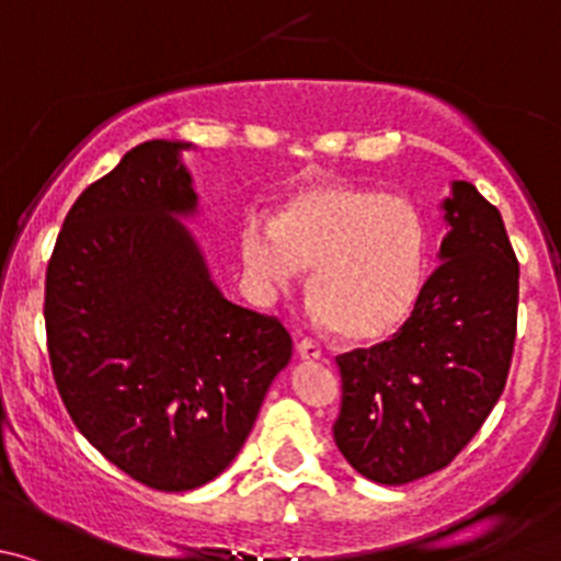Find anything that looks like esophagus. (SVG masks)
<instances>
[{"label":"esophagus","mask_w":561,"mask_h":561,"mask_svg":"<svg viewBox=\"0 0 561 561\" xmlns=\"http://www.w3.org/2000/svg\"><path fill=\"white\" fill-rule=\"evenodd\" d=\"M297 354H299V359L316 362V359H321V345L316 343V340H299Z\"/></svg>","instance_id":"1"}]
</instances>
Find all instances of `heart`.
<instances>
[{
    "instance_id": "heart-1",
    "label": "heart",
    "mask_w": 561,
    "mask_h": 561,
    "mask_svg": "<svg viewBox=\"0 0 561 561\" xmlns=\"http://www.w3.org/2000/svg\"><path fill=\"white\" fill-rule=\"evenodd\" d=\"M251 278L288 288L299 270H316V313L340 337L373 343L413 316L426 286V224L402 196L351 183H313L275 213L273 229L242 232Z\"/></svg>"
}]
</instances>
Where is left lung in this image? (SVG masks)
I'll use <instances>...</instances> for the list:
<instances>
[{
    "label": "left lung",
    "mask_w": 561,
    "mask_h": 561,
    "mask_svg": "<svg viewBox=\"0 0 561 561\" xmlns=\"http://www.w3.org/2000/svg\"><path fill=\"white\" fill-rule=\"evenodd\" d=\"M451 232L413 316L383 343L337 356L334 443L356 472L400 486L451 465L505 389L518 259L492 202L467 181L443 202Z\"/></svg>",
    "instance_id": "1"
}]
</instances>
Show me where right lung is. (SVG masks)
I'll list each match as a JSON object with an SVG mask.
<instances>
[{
  "mask_svg": "<svg viewBox=\"0 0 561 561\" xmlns=\"http://www.w3.org/2000/svg\"><path fill=\"white\" fill-rule=\"evenodd\" d=\"M188 148L142 142L91 183L45 273L48 356L69 419L159 492L221 476L291 359L286 327L224 299L175 218L196 210Z\"/></svg>",
  "mask_w": 561,
  "mask_h": 561,
  "instance_id": "1",
  "label": "right lung"
}]
</instances>
